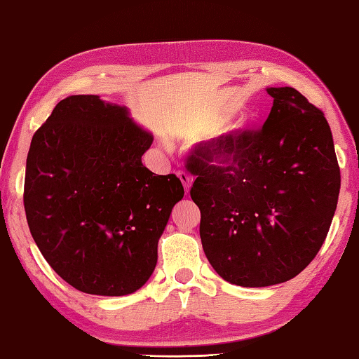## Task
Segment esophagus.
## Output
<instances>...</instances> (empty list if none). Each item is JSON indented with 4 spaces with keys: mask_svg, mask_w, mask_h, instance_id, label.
<instances>
[{
    "mask_svg": "<svg viewBox=\"0 0 359 359\" xmlns=\"http://www.w3.org/2000/svg\"><path fill=\"white\" fill-rule=\"evenodd\" d=\"M177 175H179V179H180L182 184H184L185 193H188V191H189V187H191V182H193L191 177H189V175H188L185 171H179Z\"/></svg>",
    "mask_w": 359,
    "mask_h": 359,
    "instance_id": "1",
    "label": "esophagus"
}]
</instances>
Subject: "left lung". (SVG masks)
I'll return each mask as SVG.
<instances>
[{
	"instance_id": "8db88e82",
	"label": "left lung",
	"mask_w": 359,
	"mask_h": 359,
	"mask_svg": "<svg viewBox=\"0 0 359 359\" xmlns=\"http://www.w3.org/2000/svg\"><path fill=\"white\" fill-rule=\"evenodd\" d=\"M262 129L193 146L187 170L210 264L227 282L262 287L291 280L324 244L341 171L324 111L292 87H271Z\"/></svg>"
}]
</instances>
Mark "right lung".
<instances>
[{
  "instance_id": "obj_1",
  "label": "right lung",
  "mask_w": 359,
  "mask_h": 359,
  "mask_svg": "<svg viewBox=\"0 0 359 359\" xmlns=\"http://www.w3.org/2000/svg\"><path fill=\"white\" fill-rule=\"evenodd\" d=\"M152 135L126 107L95 95L68 96L34 133L25 212L48 264L76 290L126 296L157 264V244L182 198L174 174L142 163Z\"/></svg>"
}]
</instances>
